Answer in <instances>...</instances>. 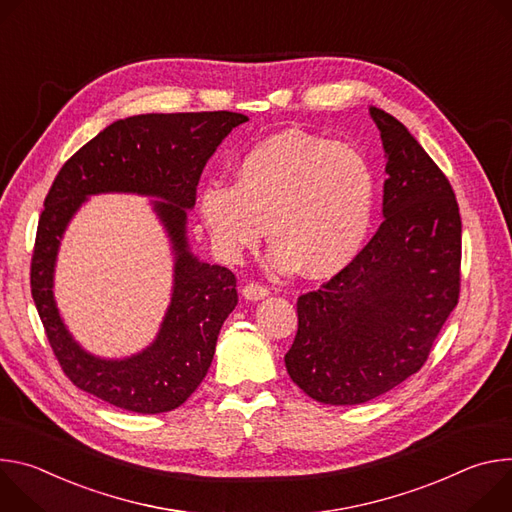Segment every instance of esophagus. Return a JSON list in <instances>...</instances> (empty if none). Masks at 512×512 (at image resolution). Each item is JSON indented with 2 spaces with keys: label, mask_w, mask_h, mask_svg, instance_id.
<instances>
[{
  "label": "esophagus",
  "mask_w": 512,
  "mask_h": 512,
  "mask_svg": "<svg viewBox=\"0 0 512 512\" xmlns=\"http://www.w3.org/2000/svg\"><path fill=\"white\" fill-rule=\"evenodd\" d=\"M242 295L250 301H258V299L268 297L270 289L266 285H260V282H248V285H244V289H242Z\"/></svg>",
  "instance_id": "esophagus-1"
}]
</instances>
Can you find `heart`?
Returning <instances> with one entry per match:
<instances>
[{
	"mask_svg": "<svg viewBox=\"0 0 512 512\" xmlns=\"http://www.w3.org/2000/svg\"><path fill=\"white\" fill-rule=\"evenodd\" d=\"M374 170L354 144L301 130L274 134L236 166V185L201 189V215L221 254L238 258L266 232L272 270L303 268L325 278L346 268L362 248L374 211Z\"/></svg>",
	"mask_w": 512,
	"mask_h": 512,
	"instance_id": "1",
	"label": "heart"
}]
</instances>
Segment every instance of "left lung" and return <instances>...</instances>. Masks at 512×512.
<instances>
[{
    "instance_id": "8db88e82",
    "label": "left lung",
    "mask_w": 512,
    "mask_h": 512,
    "mask_svg": "<svg viewBox=\"0 0 512 512\" xmlns=\"http://www.w3.org/2000/svg\"><path fill=\"white\" fill-rule=\"evenodd\" d=\"M386 150L384 221L356 258L297 299L285 356L323 405H360L427 362L462 287V217L443 170L390 113L370 107Z\"/></svg>"
}]
</instances>
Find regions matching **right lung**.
<instances>
[{"mask_svg":"<svg viewBox=\"0 0 512 512\" xmlns=\"http://www.w3.org/2000/svg\"><path fill=\"white\" fill-rule=\"evenodd\" d=\"M248 122L236 111L146 113L107 126L59 170L38 219L30 289L44 333L65 376L81 390L126 411L154 415L181 407L205 378L217 335L238 305L236 274L199 262L187 250L185 209L197 199L203 168L221 140ZM130 190L164 198L155 208L176 244V293L157 342L128 361L83 353L51 299L60 236L87 194Z\"/></svg>","mask_w":512,"mask_h":512,"instance_id":"add662e5","label":"right lung"}]
</instances>
